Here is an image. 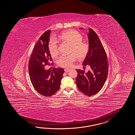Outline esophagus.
Wrapping results in <instances>:
<instances>
[{
	"label": "esophagus",
	"instance_id": "esophagus-1",
	"mask_svg": "<svg viewBox=\"0 0 135 135\" xmlns=\"http://www.w3.org/2000/svg\"><path fill=\"white\" fill-rule=\"evenodd\" d=\"M70 69H64V71L66 72V73H67V72H69Z\"/></svg>",
	"mask_w": 135,
	"mask_h": 135
}]
</instances>
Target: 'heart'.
<instances>
[{"label":"heart","instance_id":"1","mask_svg":"<svg viewBox=\"0 0 135 135\" xmlns=\"http://www.w3.org/2000/svg\"><path fill=\"white\" fill-rule=\"evenodd\" d=\"M60 39L71 45L69 55H61L56 59V63L59 66L63 68H70L73 65L77 57L81 59L88 53V46L83 42V37L76 30L70 29L63 32L59 36ZM49 50L52 57L58 54V41L55 37H52L49 42Z\"/></svg>","mask_w":135,"mask_h":135}]
</instances>
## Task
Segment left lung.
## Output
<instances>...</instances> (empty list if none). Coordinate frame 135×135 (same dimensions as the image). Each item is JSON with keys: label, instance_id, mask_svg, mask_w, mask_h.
<instances>
[{"label": "left lung", "instance_id": "1", "mask_svg": "<svg viewBox=\"0 0 135 135\" xmlns=\"http://www.w3.org/2000/svg\"><path fill=\"white\" fill-rule=\"evenodd\" d=\"M88 36L89 50L83 64L90 66L91 70L86 73L83 70H76L78 76L76 81L79 89L85 95L90 96L100 91L105 83L108 73V63L102 43L91 28H89Z\"/></svg>", "mask_w": 135, "mask_h": 135}]
</instances>
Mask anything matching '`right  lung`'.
Listing matches in <instances>:
<instances>
[{
	"label": "right lung",
	"mask_w": 135,
	"mask_h": 135,
	"mask_svg": "<svg viewBox=\"0 0 135 135\" xmlns=\"http://www.w3.org/2000/svg\"><path fill=\"white\" fill-rule=\"evenodd\" d=\"M51 30L45 32L40 37L33 49L28 64L30 80L35 89L40 94L49 97L54 95L60 88L64 69L62 68L45 69L51 61L49 50Z\"/></svg>",
	"instance_id": "1"
}]
</instances>
